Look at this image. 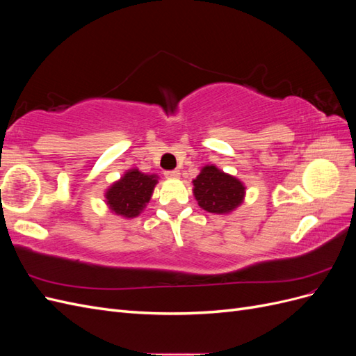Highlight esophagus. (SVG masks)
Here are the masks:
<instances>
[{
  "label": "esophagus",
  "instance_id": "obj_1",
  "mask_svg": "<svg viewBox=\"0 0 356 356\" xmlns=\"http://www.w3.org/2000/svg\"><path fill=\"white\" fill-rule=\"evenodd\" d=\"M165 177L169 179H178L179 178V170H166Z\"/></svg>",
  "mask_w": 356,
  "mask_h": 356
}]
</instances>
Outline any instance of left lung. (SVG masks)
I'll use <instances>...</instances> for the list:
<instances>
[{
	"label": "left lung",
	"mask_w": 356,
	"mask_h": 356,
	"mask_svg": "<svg viewBox=\"0 0 356 356\" xmlns=\"http://www.w3.org/2000/svg\"><path fill=\"white\" fill-rule=\"evenodd\" d=\"M193 195L199 207L212 213H230L243 202L245 186L241 179L207 165L193 179Z\"/></svg>",
	"instance_id": "obj_1"
}]
</instances>
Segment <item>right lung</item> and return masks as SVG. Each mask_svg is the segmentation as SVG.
Returning a JSON list of instances; mask_svg holds the SVG:
<instances>
[{
	"label": "right lung",
	"mask_w": 356,
	"mask_h": 356,
	"mask_svg": "<svg viewBox=\"0 0 356 356\" xmlns=\"http://www.w3.org/2000/svg\"><path fill=\"white\" fill-rule=\"evenodd\" d=\"M157 178L156 174L148 175L143 174L139 169H129L120 179L106 190L105 202L115 215L124 218H135L144 211L152 199Z\"/></svg>",
	"instance_id": "right-lung-1"
}]
</instances>
